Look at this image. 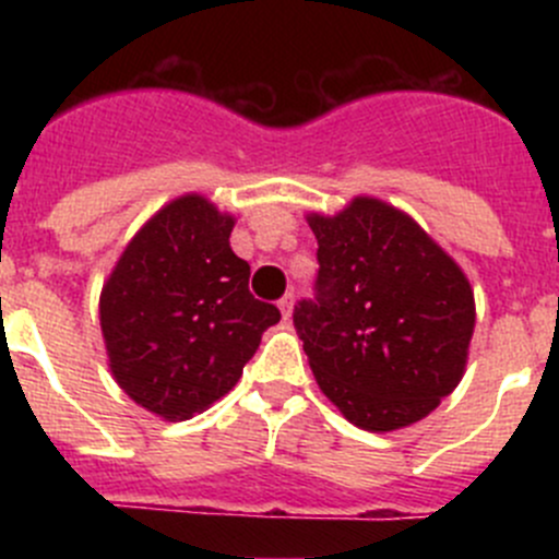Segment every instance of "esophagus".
Returning a JSON list of instances; mask_svg holds the SVG:
<instances>
[{
    "mask_svg": "<svg viewBox=\"0 0 559 559\" xmlns=\"http://www.w3.org/2000/svg\"><path fill=\"white\" fill-rule=\"evenodd\" d=\"M278 308H281V316H284V319H289V316H292V308H295V295H292V292H289V295L281 297V300H278Z\"/></svg>",
    "mask_w": 559,
    "mask_h": 559,
    "instance_id": "34e87169",
    "label": "esophagus"
}]
</instances>
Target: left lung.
<instances>
[{"label":"left lung","instance_id":"left-lung-1","mask_svg":"<svg viewBox=\"0 0 559 559\" xmlns=\"http://www.w3.org/2000/svg\"><path fill=\"white\" fill-rule=\"evenodd\" d=\"M319 243L316 300L295 330L316 384L352 425L392 432L425 419L462 381L476 326L467 275L408 213L354 197L308 213Z\"/></svg>","mask_w":559,"mask_h":559}]
</instances>
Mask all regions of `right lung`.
I'll list each match as a JSON object with an SVG mask.
<instances>
[{"label": "right lung", "instance_id": "obj_1", "mask_svg": "<svg viewBox=\"0 0 559 559\" xmlns=\"http://www.w3.org/2000/svg\"><path fill=\"white\" fill-rule=\"evenodd\" d=\"M233 227L207 197H175L129 240L99 295L112 379L167 421L222 400L281 319L248 292Z\"/></svg>", "mask_w": 559, "mask_h": 559}]
</instances>
